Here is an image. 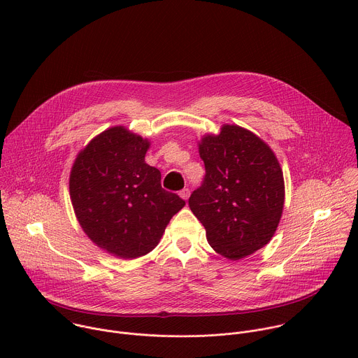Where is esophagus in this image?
I'll use <instances>...</instances> for the list:
<instances>
[{
  "label": "esophagus",
  "mask_w": 358,
  "mask_h": 358,
  "mask_svg": "<svg viewBox=\"0 0 358 358\" xmlns=\"http://www.w3.org/2000/svg\"><path fill=\"white\" fill-rule=\"evenodd\" d=\"M180 196L182 198V199H188V196H189V189L188 188H182L181 191H180Z\"/></svg>",
  "instance_id": "esophagus-1"
}]
</instances>
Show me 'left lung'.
I'll use <instances>...</instances> for the list:
<instances>
[{"label":"left lung","mask_w":358,"mask_h":358,"mask_svg":"<svg viewBox=\"0 0 358 358\" xmlns=\"http://www.w3.org/2000/svg\"><path fill=\"white\" fill-rule=\"evenodd\" d=\"M206 166L188 206L222 257L238 261L273 236L285 202L283 173L273 151L239 126H224L199 144Z\"/></svg>","instance_id":"obj_1"}]
</instances>
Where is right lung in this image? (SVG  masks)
<instances>
[{"mask_svg":"<svg viewBox=\"0 0 358 358\" xmlns=\"http://www.w3.org/2000/svg\"><path fill=\"white\" fill-rule=\"evenodd\" d=\"M148 141L112 127L79 152L69 191L85 234L101 249L134 259L155 249L185 201L162 187V174L144 162Z\"/></svg>","mask_w":358,"mask_h":358,"instance_id":"1","label":"right lung"}]
</instances>
